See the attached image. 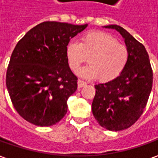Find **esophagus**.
Wrapping results in <instances>:
<instances>
[{
    "instance_id": "34e87169",
    "label": "esophagus",
    "mask_w": 158,
    "mask_h": 158,
    "mask_svg": "<svg viewBox=\"0 0 158 158\" xmlns=\"http://www.w3.org/2000/svg\"><path fill=\"white\" fill-rule=\"evenodd\" d=\"M85 85H86V82H85V81L81 80V79H79V80H78V87H79V88L83 87Z\"/></svg>"
}]
</instances>
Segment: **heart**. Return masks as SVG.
<instances>
[{"label":"heart","instance_id":"heart-1","mask_svg":"<svg viewBox=\"0 0 158 158\" xmlns=\"http://www.w3.org/2000/svg\"><path fill=\"white\" fill-rule=\"evenodd\" d=\"M65 56L73 72H77L88 57L89 64L79 71V75L110 81L123 73L128 63V50L110 34L93 30L81 35L79 43L69 42L65 46Z\"/></svg>","mask_w":158,"mask_h":158}]
</instances>
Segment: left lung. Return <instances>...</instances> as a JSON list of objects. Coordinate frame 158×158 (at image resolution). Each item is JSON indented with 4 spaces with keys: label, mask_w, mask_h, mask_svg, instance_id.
Masks as SVG:
<instances>
[{
    "label": "left lung",
    "mask_w": 158,
    "mask_h": 158,
    "mask_svg": "<svg viewBox=\"0 0 158 158\" xmlns=\"http://www.w3.org/2000/svg\"><path fill=\"white\" fill-rule=\"evenodd\" d=\"M105 27L116 30L124 37L128 60L117 78L94 85L92 111L101 127L120 131L131 127L143 113L152 89L153 72L143 44L121 26Z\"/></svg>",
    "instance_id": "obj_1"
}]
</instances>
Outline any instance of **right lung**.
<instances>
[{"label":"right lung","instance_id":"obj_1","mask_svg":"<svg viewBox=\"0 0 158 158\" xmlns=\"http://www.w3.org/2000/svg\"><path fill=\"white\" fill-rule=\"evenodd\" d=\"M87 24L44 22L29 30L15 47L6 85L15 110L40 127L57 123L67 112V100L78 78L69 67L65 46Z\"/></svg>","mask_w":158,"mask_h":158}]
</instances>
